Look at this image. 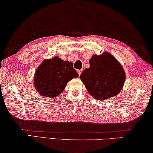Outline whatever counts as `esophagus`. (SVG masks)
Returning <instances> with one entry per match:
<instances>
[{
  "label": "esophagus",
  "mask_w": 153,
  "mask_h": 153,
  "mask_svg": "<svg viewBox=\"0 0 153 153\" xmlns=\"http://www.w3.org/2000/svg\"><path fill=\"white\" fill-rule=\"evenodd\" d=\"M82 71V69H81V70H77V73H78L79 76H80Z\"/></svg>",
  "instance_id": "obj_1"
}]
</instances>
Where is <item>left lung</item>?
<instances>
[{"instance_id":"left-lung-1","label":"left lung","mask_w":153,"mask_h":153,"mask_svg":"<svg viewBox=\"0 0 153 153\" xmlns=\"http://www.w3.org/2000/svg\"><path fill=\"white\" fill-rule=\"evenodd\" d=\"M89 64L90 67L85 68L79 76L89 94L98 100H105L119 94L126 79L119 62L105 52L93 55Z\"/></svg>"}]
</instances>
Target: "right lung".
Here are the masks:
<instances>
[{"label":"right lung","mask_w":153,"mask_h":153,"mask_svg":"<svg viewBox=\"0 0 153 153\" xmlns=\"http://www.w3.org/2000/svg\"><path fill=\"white\" fill-rule=\"evenodd\" d=\"M78 76L73 63L55 57L41 64L36 71L34 83L40 95L55 98L64 91L68 82Z\"/></svg>","instance_id":"1"}]
</instances>
